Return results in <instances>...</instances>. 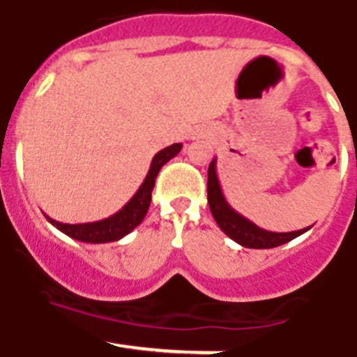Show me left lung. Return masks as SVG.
Segmentation results:
<instances>
[{
  "label": "left lung",
  "mask_w": 357,
  "mask_h": 357,
  "mask_svg": "<svg viewBox=\"0 0 357 357\" xmlns=\"http://www.w3.org/2000/svg\"><path fill=\"white\" fill-rule=\"evenodd\" d=\"M208 204H210L211 215H213L215 222L218 227L234 240L242 247L247 249H272V247H279L282 243L290 242V240L297 238L303 233H306L310 227L298 231H290V233H274V231H266L256 226L255 222H250L249 218L240 215L238 211L231 208L229 202L226 201L220 188V181L217 176V160H211L210 169H208Z\"/></svg>",
  "instance_id": "obj_1"
}]
</instances>
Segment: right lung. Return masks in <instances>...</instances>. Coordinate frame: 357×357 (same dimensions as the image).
Returning a JSON list of instances; mask_svg holds the SVG:
<instances>
[{
	"label": "right lung",
	"instance_id": "add662e5",
	"mask_svg": "<svg viewBox=\"0 0 357 357\" xmlns=\"http://www.w3.org/2000/svg\"><path fill=\"white\" fill-rule=\"evenodd\" d=\"M183 144H172V146L165 147L160 153H156L153 162H151L149 172H147L146 179L140 185V188L135 192L133 197L124 204L117 213L110 215L108 218H102V220H96V222H85V224H63L54 220V218L47 217L44 213V217L53 224L56 229H60L62 233H66L70 238L79 240V242L85 243H107V242H117L123 236H126L128 233L139 226L140 222L146 217L147 210H149L151 204V192H153V186H155L156 176H158L160 169L165 165L171 158H174L181 151Z\"/></svg>",
	"mask_w": 357,
	"mask_h": 357
}]
</instances>
